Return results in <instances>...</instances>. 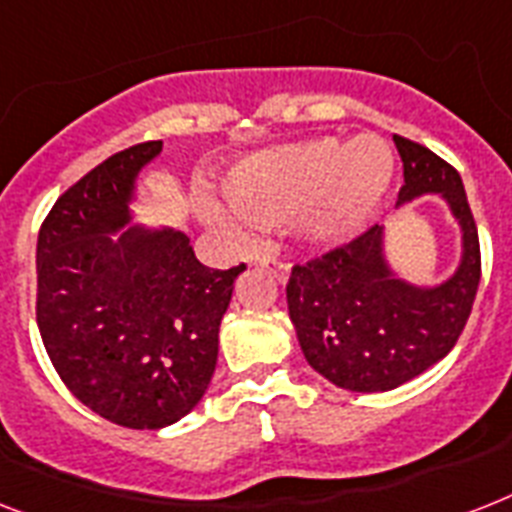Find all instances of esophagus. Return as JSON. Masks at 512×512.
Listing matches in <instances>:
<instances>
[{"mask_svg": "<svg viewBox=\"0 0 512 512\" xmlns=\"http://www.w3.org/2000/svg\"><path fill=\"white\" fill-rule=\"evenodd\" d=\"M260 268H265L270 273V276L276 278L278 284H286L289 281V265L281 263V260H273V257H265V260H260Z\"/></svg>", "mask_w": 512, "mask_h": 512, "instance_id": "34e87169", "label": "esophagus"}]
</instances>
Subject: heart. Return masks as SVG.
I'll return each instance as SVG.
<instances>
[{"mask_svg": "<svg viewBox=\"0 0 512 512\" xmlns=\"http://www.w3.org/2000/svg\"><path fill=\"white\" fill-rule=\"evenodd\" d=\"M392 181L394 152L381 136L363 134L347 144L321 136L236 162L226 176L234 207L210 205L205 215L236 234H244L249 223L292 220L305 242L339 247L376 218Z\"/></svg>", "mask_w": 512, "mask_h": 512, "instance_id": "1", "label": "heart"}]
</instances>
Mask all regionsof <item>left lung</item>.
<instances>
[{"instance_id": "8db88e82", "label": "left lung", "mask_w": 512, "mask_h": 512, "mask_svg": "<svg viewBox=\"0 0 512 512\" xmlns=\"http://www.w3.org/2000/svg\"><path fill=\"white\" fill-rule=\"evenodd\" d=\"M405 168L397 210L442 197L460 228V260L436 284H413L386 252V226L294 265L286 302L302 355L339 389L389 392L421 376L455 347L471 315L481 278L479 231L460 173L431 149L394 136Z\"/></svg>"}]
</instances>
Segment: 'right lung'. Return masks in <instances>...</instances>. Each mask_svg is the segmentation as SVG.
I'll use <instances>...</instances> for the list:
<instances>
[{
  "mask_svg": "<svg viewBox=\"0 0 512 512\" xmlns=\"http://www.w3.org/2000/svg\"><path fill=\"white\" fill-rule=\"evenodd\" d=\"M147 141L89 170L47 215L36 244V321L76 400L126 429H165L199 405L244 265H202L184 231L134 223Z\"/></svg>",
  "mask_w": 512,
  "mask_h": 512,
  "instance_id": "right-lung-1",
  "label": "right lung"
}]
</instances>
